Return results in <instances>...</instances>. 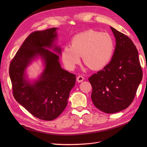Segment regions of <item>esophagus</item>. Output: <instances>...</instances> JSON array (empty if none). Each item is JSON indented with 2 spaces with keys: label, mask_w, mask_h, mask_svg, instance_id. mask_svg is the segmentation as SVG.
Wrapping results in <instances>:
<instances>
[{
  "label": "esophagus",
  "mask_w": 147,
  "mask_h": 147,
  "mask_svg": "<svg viewBox=\"0 0 147 147\" xmlns=\"http://www.w3.org/2000/svg\"><path fill=\"white\" fill-rule=\"evenodd\" d=\"M84 80V78L82 76H79L78 78H77V81L78 82H82Z\"/></svg>",
  "instance_id": "esophagus-1"
}]
</instances>
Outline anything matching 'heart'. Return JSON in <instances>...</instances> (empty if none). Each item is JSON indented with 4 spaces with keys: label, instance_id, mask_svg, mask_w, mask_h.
<instances>
[{
    "label": "heart",
    "instance_id": "1",
    "mask_svg": "<svg viewBox=\"0 0 147 147\" xmlns=\"http://www.w3.org/2000/svg\"><path fill=\"white\" fill-rule=\"evenodd\" d=\"M115 49L113 37L107 33L88 30L74 36L71 46L67 45L62 52V59L65 66L73 69L81 61L92 69L104 68L112 59Z\"/></svg>",
    "mask_w": 147,
    "mask_h": 147
}]
</instances>
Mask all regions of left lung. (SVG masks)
I'll return each instance as SVG.
<instances>
[{
    "label": "left lung",
    "instance_id": "left-lung-1",
    "mask_svg": "<svg viewBox=\"0 0 147 147\" xmlns=\"http://www.w3.org/2000/svg\"><path fill=\"white\" fill-rule=\"evenodd\" d=\"M111 29L116 40L113 58L103 69L89 78L92 102L108 114L125 110L131 104L142 79L135 45L125 34L112 27Z\"/></svg>",
    "mask_w": 147,
    "mask_h": 147
}]
</instances>
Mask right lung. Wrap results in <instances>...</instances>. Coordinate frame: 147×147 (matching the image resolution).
<instances>
[{"instance_id":"right-lung-1","label":"right lung","mask_w":147,"mask_h":147,"mask_svg":"<svg viewBox=\"0 0 147 147\" xmlns=\"http://www.w3.org/2000/svg\"><path fill=\"white\" fill-rule=\"evenodd\" d=\"M57 28L36 31L29 34L11 61L9 76L16 101L33 116L51 121L58 117L67 105L69 92L75 85L76 76L61 68L59 55L50 51L57 37ZM55 51L61 53V49ZM38 55L45 62L40 79L32 85L24 79L25 69Z\"/></svg>"}]
</instances>
